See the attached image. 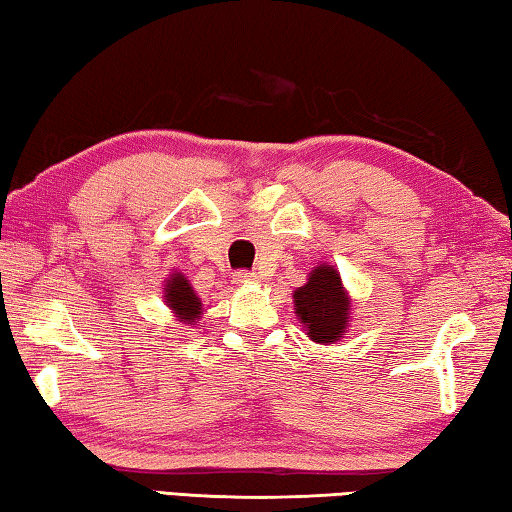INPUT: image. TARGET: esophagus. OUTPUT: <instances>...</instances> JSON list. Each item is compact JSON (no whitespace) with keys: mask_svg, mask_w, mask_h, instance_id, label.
<instances>
[{"mask_svg":"<svg viewBox=\"0 0 512 512\" xmlns=\"http://www.w3.org/2000/svg\"><path fill=\"white\" fill-rule=\"evenodd\" d=\"M253 282H257L255 273H250V271L235 273V284H239V287H244V284H253Z\"/></svg>","mask_w":512,"mask_h":512,"instance_id":"obj_1","label":"esophagus"}]
</instances>
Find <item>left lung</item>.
I'll list each match as a JSON object with an SVG mask.
<instances>
[{"instance_id": "1", "label": "left lung", "mask_w": 512, "mask_h": 512, "mask_svg": "<svg viewBox=\"0 0 512 512\" xmlns=\"http://www.w3.org/2000/svg\"><path fill=\"white\" fill-rule=\"evenodd\" d=\"M293 309L311 341L332 345L348 332L352 298L343 287L341 273L323 262L314 266L307 282L293 291Z\"/></svg>"}]
</instances>
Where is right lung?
Returning a JSON list of instances; mask_svg holds the SVG:
<instances>
[{
  "label": "right lung",
  "mask_w": 512,
  "mask_h": 512,
  "mask_svg": "<svg viewBox=\"0 0 512 512\" xmlns=\"http://www.w3.org/2000/svg\"><path fill=\"white\" fill-rule=\"evenodd\" d=\"M164 302L171 309V314L176 316L178 323L183 325H196L198 318L203 316V302L196 296L192 284L180 271H173L167 282H164Z\"/></svg>",
  "instance_id": "obj_1"
}]
</instances>
